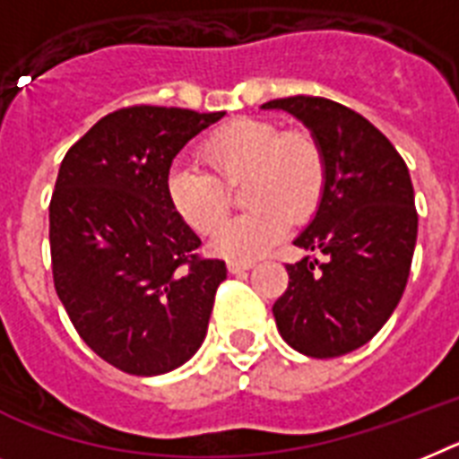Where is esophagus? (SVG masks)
I'll use <instances>...</instances> for the list:
<instances>
[{"mask_svg": "<svg viewBox=\"0 0 459 459\" xmlns=\"http://www.w3.org/2000/svg\"><path fill=\"white\" fill-rule=\"evenodd\" d=\"M252 265H254V261H230L229 268H230V273H245V271H249Z\"/></svg>", "mask_w": 459, "mask_h": 459, "instance_id": "esophagus-1", "label": "esophagus"}]
</instances>
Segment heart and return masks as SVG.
<instances>
[{"label":"heart","instance_id":"obj_1","mask_svg":"<svg viewBox=\"0 0 459 459\" xmlns=\"http://www.w3.org/2000/svg\"><path fill=\"white\" fill-rule=\"evenodd\" d=\"M212 175L194 163H175L165 179L172 210L195 233H210L225 216L221 186L246 177L243 202L253 210L214 230L210 247L233 261H252L287 233L289 219L303 221L317 210L326 186V160L313 134L284 133L261 118H240L203 146Z\"/></svg>","mask_w":459,"mask_h":459}]
</instances>
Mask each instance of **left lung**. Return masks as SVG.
Returning a JSON list of instances; mask_svg holds the SVG:
<instances>
[{
  "label": "left lung",
  "mask_w": 459,
  "mask_h": 459,
  "mask_svg": "<svg viewBox=\"0 0 459 459\" xmlns=\"http://www.w3.org/2000/svg\"><path fill=\"white\" fill-rule=\"evenodd\" d=\"M264 109L306 123L326 160L317 214L294 240L325 261L287 264L289 287L273 306L277 331L296 352L341 357L371 341L402 301L418 238L411 175L373 123L333 100L294 95Z\"/></svg>",
  "instance_id": "1"
}]
</instances>
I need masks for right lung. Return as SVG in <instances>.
<instances>
[{
	"label": "right lung",
	"mask_w": 459,
	"mask_h": 459,
	"mask_svg": "<svg viewBox=\"0 0 459 459\" xmlns=\"http://www.w3.org/2000/svg\"><path fill=\"white\" fill-rule=\"evenodd\" d=\"M221 117L123 107L60 163L48 205L53 284L88 348L130 376L182 367L205 341L226 264L200 256L165 179L184 144Z\"/></svg>",
	"instance_id": "add662e5"
}]
</instances>
